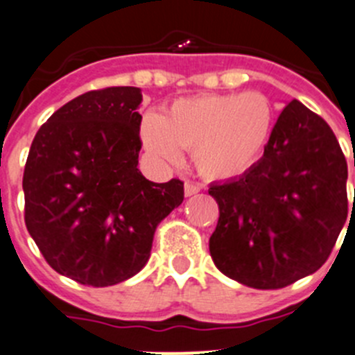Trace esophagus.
<instances>
[{"label":"esophagus","instance_id":"obj_1","mask_svg":"<svg viewBox=\"0 0 355 355\" xmlns=\"http://www.w3.org/2000/svg\"><path fill=\"white\" fill-rule=\"evenodd\" d=\"M199 191H201V187H199L198 184H192V182H185V196H187V198L198 194Z\"/></svg>","mask_w":355,"mask_h":355}]
</instances>
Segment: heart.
I'll use <instances>...</instances> for the list:
<instances>
[{"label":"heart","mask_w":355,"mask_h":355,"mask_svg":"<svg viewBox=\"0 0 355 355\" xmlns=\"http://www.w3.org/2000/svg\"><path fill=\"white\" fill-rule=\"evenodd\" d=\"M274 118L272 104L260 92L199 95L173 102L163 116H144L140 137L154 159L178 163L180 149L192 150L202 177L225 180L257 161Z\"/></svg>","instance_id":"obj_1"}]
</instances>
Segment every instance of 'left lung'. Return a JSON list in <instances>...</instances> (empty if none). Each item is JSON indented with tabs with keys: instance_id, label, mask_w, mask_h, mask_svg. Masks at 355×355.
I'll return each instance as SVG.
<instances>
[{
	"instance_id": "obj_1",
	"label": "left lung",
	"mask_w": 355,
	"mask_h": 355,
	"mask_svg": "<svg viewBox=\"0 0 355 355\" xmlns=\"http://www.w3.org/2000/svg\"><path fill=\"white\" fill-rule=\"evenodd\" d=\"M208 192L220 209L209 254L220 272L254 290H279L321 269L349 213L338 140L298 101L279 114L261 159Z\"/></svg>"
}]
</instances>
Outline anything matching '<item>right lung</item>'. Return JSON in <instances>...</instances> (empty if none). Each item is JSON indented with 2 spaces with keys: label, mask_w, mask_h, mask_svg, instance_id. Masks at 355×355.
Returning <instances> with one entry per match:
<instances>
[{
  "label": "right lung",
  "mask_w": 355,
  "mask_h": 355,
  "mask_svg": "<svg viewBox=\"0 0 355 355\" xmlns=\"http://www.w3.org/2000/svg\"><path fill=\"white\" fill-rule=\"evenodd\" d=\"M142 92L111 86L72 98L37 130L24 168V220L51 269L104 288L150 257L154 232L184 201V182L140 170Z\"/></svg>",
  "instance_id": "obj_1"
}]
</instances>
